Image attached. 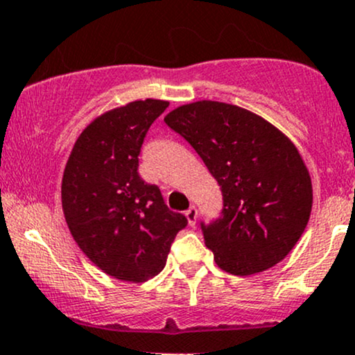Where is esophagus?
Instances as JSON below:
<instances>
[{"mask_svg": "<svg viewBox=\"0 0 355 355\" xmlns=\"http://www.w3.org/2000/svg\"><path fill=\"white\" fill-rule=\"evenodd\" d=\"M186 218H187V223H189V226H194L196 219H198V209H196V206H191L189 209L186 211Z\"/></svg>", "mask_w": 355, "mask_h": 355, "instance_id": "esophagus-1", "label": "esophagus"}]
</instances>
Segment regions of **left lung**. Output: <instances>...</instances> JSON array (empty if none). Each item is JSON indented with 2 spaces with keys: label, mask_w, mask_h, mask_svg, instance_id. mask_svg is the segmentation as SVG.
Instances as JSON below:
<instances>
[{
  "label": "left lung",
  "mask_w": 355,
  "mask_h": 355,
  "mask_svg": "<svg viewBox=\"0 0 355 355\" xmlns=\"http://www.w3.org/2000/svg\"><path fill=\"white\" fill-rule=\"evenodd\" d=\"M164 123L196 149L223 191V214L201 223L220 269L251 276L301 239L312 209L309 171L293 141L261 116L219 101L173 110Z\"/></svg>",
  "instance_id": "obj_1"
}]
</instances>
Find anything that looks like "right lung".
<instances>
[{"instance_id":"1","label":"right lung","mask_w":355,"mask_h":355,"mask_svg":"<svg viewBox=\"0 0 355 355\" xmlns=\"http://www.w3.org/2000/svg\"><path fill=\"white\" fill-rule=\"evenodd\" d=\"M168 106L144 99L98 116L79 135L62 174L61 202L71 236L87 259L119 281L157 276L187 224L169 211L159 187L137 173L146 132Z\"/></svg>"}]
</instances>
